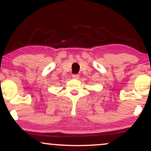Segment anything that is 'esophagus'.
Wrapping results in <instances>:
<instances>
[{"instance_id":"esophagus-1","label":"esophagus","mask_w":151,"mask_h":151,"mask_svg":"<svg viewBox=\"0 0 151 151\" xmlns=\"http://www.w3.org/2000/svg\"><path fill=\"white\" fill-rule=\"evenodd\" d=\"M79 77V74H72V78H73V79H78Z\"/></svg>"}]
</instances>
